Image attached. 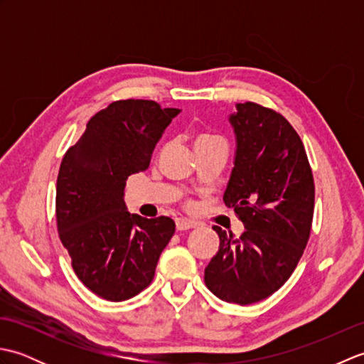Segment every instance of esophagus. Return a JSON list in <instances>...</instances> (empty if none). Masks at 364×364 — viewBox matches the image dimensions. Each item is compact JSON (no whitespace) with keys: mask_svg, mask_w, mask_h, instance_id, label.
Here are the masks:
<instances>
[{"mask_svg":"<svg viewBox=\"0 0 364 364\" xmlns=\"http://www.w3.org/2000/svg\"><path fill=\"white\" fill-rule=\"evenodd\" d=\"M197 223L192 222V220H188V219H178L176 220V230L178 231H186V230H191V228H196Z\"/></svg>","mask_w":364,"mask_h":364,"instance_id":"esophagus-1","label":"esophagus"}]
</instances>
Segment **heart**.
<instances>
[{
	"label": "heart",
	"mask_w": 364,
	"mask_h": 364,
	"mask_svg": "<svg viewBox=\"0 0 364 364\" xmlns=\"http://www.w3.org/2000/svg\"><path fill=\"white\" fill-rule=\"evenodd\" d=\"M215 141H222V139L215 137V136H210V134H203L200 136L197 141H196V145H200V144H208V142H215Z\"/></svg>",
	"instance_id": "heart-1"
}]
</instances>
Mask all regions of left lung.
Returning <instances> with one entry per match:
<instances>
[{"mask_svg":"<svg viewBox=\"0 0 364 364\" xmlns=\"http://www.w3.org/2000/svg\"><path fill=\"white\" fill-rule=\"evenodd\" d=\"M230 123L236 156L223 202L235 208L245 231L233 237L213 227L220 244L205 267V283L222 300L250 305L280 289L304 255L314 181L305 146L282 114L237 103Z\"/></svg>","mask_w":364,"mask_h":364,"instance_id":"1","label":"left lung"}]
</instances>
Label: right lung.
I'll use <instances>...</instances> for the list:
<instances>
[{
    "mask_svg": "<svg viewBox=\"0 0 364 364\" xmlns=\"http://www.w3.org/2000/svg\"><path fill=\"white\" fill-rule=\"evenodd\" d=\"M178 114L151 100H119L87 122L60 162L59 237L75 274L98 297L122 301L144 291L175 233L166 215L128 213L123 191L129 175L149 168L154 146Z\"/></svg>",
    "mask_w": 364,
    "mask_h": 364,
    "instance_id": "obj_1",
    "label": "right lung"
}]
</instances>
